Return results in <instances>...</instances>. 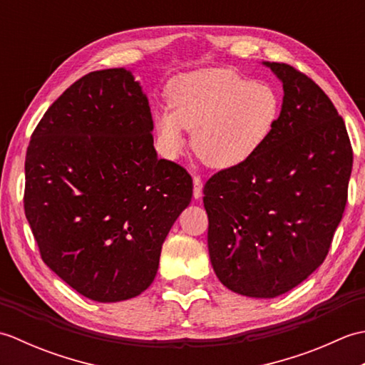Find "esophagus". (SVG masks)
Returning <instances> with one entry per match:
<instances>
[{"mask_svg":"<svg viewBox=\"0 0 365 365\" xmlns=\"http://www.w3.org/2000/svg\"><path fill=\"white\" fill-rule=\"evenodd\" d=\"M192 196H195V199L202 197V180L197 175L192 178Z\"/></svg>","mask_w":365,"mask_h":365,"instance_id":"obj_1","label":"esophagus"}]
</instances>
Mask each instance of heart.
<instances>
[{
  "mask_svg": "<svg viewBox=\"0 0 365 365\" xmlns=\"http://www.w3.org/2000/svg\"><path fill=\"white\" fill-rule=\"evenodd\" d=\"M170 110L155 118L158 143L175 158L192 135V150L213 169H235L254 158L273 136L282 113L279 92L227 68H202L177 78Z\"/></svg>",
  "mask_w": 365,
  "mask_h": 365,
  "instance_id": "b5f03b06",
  "label": "heart"
}]
</instances>
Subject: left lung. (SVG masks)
Masks as SVG:
<instances>
[{"instance_id":"left-lung-1","label":"left lung","mask_w":365,"mask_h":365,"mask_svg":"<svg viewBox=\"0 0 365 365\" xmlns=\"http://www.w3.org/2000/svg\"><path fill=\"white\" fill-rule=\"evenodd\" d=\"M282 83L273 136L245 165L204 187L208 254L220 281L276 298L319 268L345 210L353 150L329 97L292 66L262 63Z\"/></svg>"}]
</instances>
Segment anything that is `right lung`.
I'll return each instance as SVG.
<instances>
[{"mask_svg":"<svg viewBox=\"0 0 365 365\" xmlns=\"http://www.w3.org/2000/svg\"><path fill=\"white\" fill-rule=\"evenodd\" d=\"M141 84L127 68L75 81L38 122L25 161V213L42 260L92 301L135 298L191 202L192 180L160 160Z\"/></svg>","mask_w":365,"mask_h":365,"instance_id":"add662e5","label":"right lung"}]
</instances>
